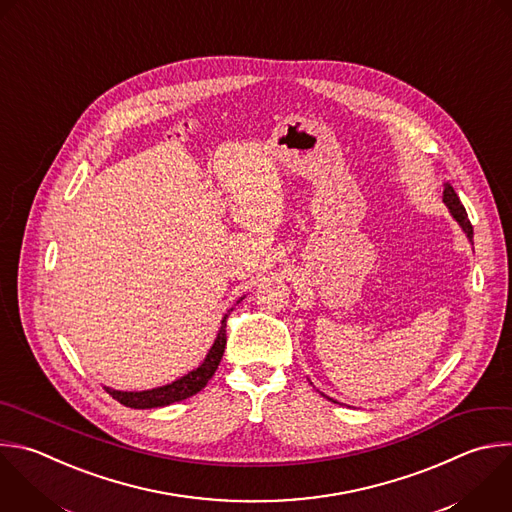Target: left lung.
Masks as SVG:
<instances>
[{
  "label": "left lung",
  "instance_id": "1",
  "mask_svg": "<svg viewBox=\"0 0 512 512\" xmlns=\"http://www.w3.org/2000/svg\"><path fill=\"white\" fill-rule=\"evenodd\" d=\"M442 201H444V205L448 207V211H450V215H452V219L460 225V229L464 231V235H466V239L472 243V225H470V221H468V215H466V209L462 207V203H460V199H458V195H456V191L452 189V185L450 183H446L444 185V195H442ZM474 245V243H472ZM321 394V392H319ZM321 396H325V394H321ZM329 402H333V404H339V402H335L333 398H329V396H325Z\"/></svg>",
  "mask_w": 512,
  "mask_h": 512
}]
</instances>
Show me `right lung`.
I'll return each instance as SVG.
<instances>
[{
    "mask_svg": "<svg viewBox=\"0 0 512 512\" xmlns=\"http://www.w3.org/2000/svg\"><path fill=\"white\" fill-rule=\"evenodd\" d=\"M227 317H229V313L223 315L221 327L217 331L215 342H213L211 350L207 352L205 360L195 370H191L189 374L181 376L179 380L170 382V384H164V386H158V388H152V390H142V392H122V390H114V388H108V386H104V390L114 400H118L120 404H124L128 408H134V410L164 408V406H170V404H175V402H181V400H187V398L195 396L197 392H201L209 384V380L215 376V372H217V368L221 364V358H223L225 346H227V329H225L227 327Z\"/></svg>",
    "mask_w": 512,
    "mask_h": 512,
    "instance_id": "1",
    "label": "right lung"
}]
</instances>
